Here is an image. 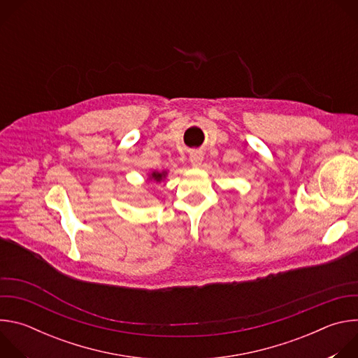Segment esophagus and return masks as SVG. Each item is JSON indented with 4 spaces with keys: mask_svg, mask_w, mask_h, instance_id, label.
Wrapping results in <instances>:
<instances>
[{
    "mask_svg": "<svg viewBox=\"0 0 358 358\" xmlns=\"http://www.w3.org/2000/svg\"><path fill=\"white\" fill-rule=\"evenodd\" d=\"M202 160H203V156H202L201 151H192L191 155H189V162H191V164H192L194 167L201 166Z\"/></svg>",
    "mask_w": 358,
    "mask_h": 358,
    "instance_id": "esophagus-1",
    "label": "esophagus"
}]
</instances>
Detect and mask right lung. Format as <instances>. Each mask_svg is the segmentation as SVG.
I'll list each match as a JSON object with an SVG mask.
<instances>
[{
  "mask_svg": "<svg viewBox=\"0 0 358 358\" xmlns=\"http://www.w3.org/2000/svg\"><path fill=\"white\" fill-rule=\"evenodd\" d=\"M167 174H169V171L167 170H163V171H151L150 174H148V181H151V182H156V184H160L162 181H164V178L167 177Z\"/></svg>",
  "mask_w": 358,
  "mask_h": 358,
  "instance_id": "1",
  "label": "right lung"
}]
</instances>
